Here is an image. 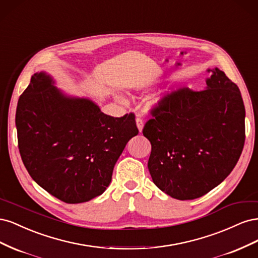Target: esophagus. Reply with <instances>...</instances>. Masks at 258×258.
<instances>
[{
  "label": "esophagus",
  "instance_id": "1",
  "mask_svg": "<svg viewBox=\"0 0 258 258\" xmlns=\"http://www.w3.org/2000/svg\"><path fill=\"white\" fill-rule=\"evenodd\" d=\"M136 122H137V127L139 129V132H140V134H141V132L143 131V127H144V123H143L142 118H140V117H137Z\"/></svg>",
  "mask_w": 258,
  "mask_h": 258
}]
</instances>
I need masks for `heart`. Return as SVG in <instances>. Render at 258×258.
<instances>
[{
  "instance_id": "b5f03b06",
  "label": "heart",
  "mask_w": 258,
  "mask_h": 258,
  "mask_svg": "<svg viewBox=\"0 0 258 258\" xmlns=\"http://www.w3.org/2000/svg\"><path fill=\"white\" fill-rule=\"evenodd\" d=\"M117 99H118V100H122L121 97H117ZM161 103H162V98H160V97H157V98H155V99L152 100V105H153V106H158V105H160Z\"/></svg>"
}]
</instances>
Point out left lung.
Here are the masks:
<instances>
[{"mask_svg":"<svg viewBox=\"0 0 258 258\" xmlns=\"http://www.w3.org/2000/svg\"><path fill=\"white\" fill-rule=\"evenodd\" d=\"M208 72L204 90L171 93L143 129L152 144L147 167L153 182L178 200L199 198L220 185L243 150L241 92L218 68Z\"/></svg>","mask_w":258,"mask_h":258,"instance_id":"left-lung-1","label":"left lung"}]
</instances>
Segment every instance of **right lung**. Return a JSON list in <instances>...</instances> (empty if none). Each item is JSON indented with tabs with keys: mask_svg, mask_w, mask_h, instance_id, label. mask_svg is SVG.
I'll use <instances>...</instances> for the list:
<instances>
[{
	"mask_svg": "<svg viewBox=\"0 0 258 258\" xmlns=\"http://www.w3.org/2000/svg\"><path fill=\"white\" fill-rule=\"evenodd\" d=\"M45 71L31 77L16 111L23 165L42 188L67 204L102 195L131 138L139 134L135 115H105L87 97L56 87Z\"/></svg>",
	"mask_w": 258,
	"mask_h": 258,
	"instance_id": "obj_1",
	"label": "right lung"
}]
</instances>
